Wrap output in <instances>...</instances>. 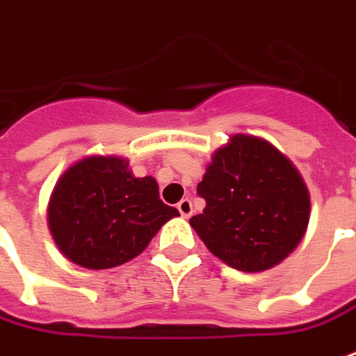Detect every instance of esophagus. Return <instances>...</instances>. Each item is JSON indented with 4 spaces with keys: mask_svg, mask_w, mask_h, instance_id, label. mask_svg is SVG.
Wrapping results in <instances>:
<instances>
[{
    "mask_svg": "<svg viewBox=\"0 0 356 356\" xmlns=\"http://www.w3.org/2000/svg\"><path fill=\"white\" fill-rule=\"evenodd\" d=\"M178 211H180V216L182 217L192 216V211H194V207H192V200L184 197L182 202H178Z\"/></svg>",
    "mask_w": 356,
    "mask_h": 356,
    "instance_id": "34e87169",
    "label": "esophagus"
}]
</instances>
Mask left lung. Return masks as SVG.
<instances>
[{"instance_id":"8db88e82","label":"left lung","mask_w":356,"mask_h":356,"mask_svg":"<svg viewBox=\"0 0 356 356\" xmlns=\"http://www.w3.org/2000/svg\"><path fill=\"white\" fill-rule=\"evenodd\" d=\"M190 225L211 254L241 273H264L292 252L309 223V190L292 161L266 139L237 133L207 164Z\"/></svg>"}]
</instances>
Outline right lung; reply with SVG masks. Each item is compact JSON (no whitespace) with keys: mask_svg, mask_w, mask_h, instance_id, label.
<instances>
[{"mask_svg":"<svg viewBox=\"0 0 356 356\" xmlns=\"http://www.w3.org/2000/svg\"><path fill=\"white\" fill-rule=\"evenodd\" d=\"M152 176L137 178L117 154L74 162L50 194L47 219L52 239L74 264L106 270L139 257L159 229L178 217Z\"/></svg>","mask_w":356,"mask_h":356,"instance_id":"obj_1","label":"right lung"}]
</instances>
